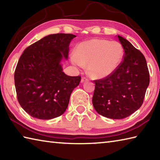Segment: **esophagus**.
<instances>
[{"label":"esophagus","instance_id":"esophagus-1","mask_svg":"<svg viewBox=\"0 0 160 160\" xmlns=\"http://www.w3.org/2000/svg\"><path fill=\"white\" fill-rule=\"evenodd\" d=\"M87 80H88V79H87V78L82 77V79H81V82H85V81H87Z\"/></svg>","mask_w":160,"mask_h":160}]
</instances>
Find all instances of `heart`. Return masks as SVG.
I'll return each mask as SVG.
<instances>
[{
	"label": "heart",
	"mask_w": 160,
	"mask_h": 160,
	"mask_svg": "<svg viewBox=\"0 0 160 160\" xmlns=\"http://www.w3.org/2000/svg\"><path fill=\"white\" fill-rule=\"evenodd\" d=\"M123 57V48L119 42L93 39L79 43L70 59L72 64L78 67L87 64V71L91 76L102 78L117 69Z\"/></svg>",
	"instance_id": "b5f03b06"
}]
</instances>
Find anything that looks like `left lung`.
Listing matches in <instances>:
<instances>
[{
  "label": "left lung",
  "instance_id": "8db88e82",
  "mask_svg": "<svg viewBox=\"0 0 160 160\" xmlns=\"http://www.w3.org/2000/svg\"><path fill=\"white\" fill-rule=\"evenodd\" d=\"M123 60L109 76L94 80L92 102L99 114L112 119L126 118L143 104L150 82L146 58L138 49L118 35Z\"/></svg>",
  "mask_w": 160,
  "mask_h": 160
}]
</instances>
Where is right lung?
<instances>
[{
    "instance_id": "right-lung-1",
    "label": "right lung",
    "mask_w": 160,
    "mask_h": 160,
    "mask_svg": "<svg viewBox=\"0 0 160 160\" xmlns=\"http://www.w3.org/2000/svg\"><path fill=\"white\" fill-rule=\"evenodd\" d=\"M76 37L50 34L27 47L18 59L14 72L17 99L31 117L52 119L67 109L81 77L66 75L60 62L63 58L67 59L68 46Z\"/></svg>"
}]
</instances>
